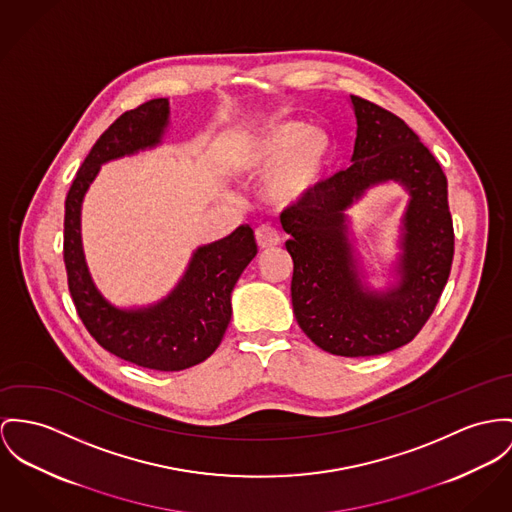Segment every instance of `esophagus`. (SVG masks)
Here are the masks:
<instances>
[{
  "label": "esophagus",
  "instance_id": "1",
  "mask_svg": "<svg viewBox=\"0 0 512 512\" xmlns=\"http://www.w3.org/2000/svg\"><path fill=\"white\" fill-rule=\"evenodd\" d=\"M255 239H257V245L261 249H271V247H276L280 243V234L273 226H261L255 232Z\"/></svg>",
  "mask_w": 512,
  "mask_h": 512
}]
</instances>
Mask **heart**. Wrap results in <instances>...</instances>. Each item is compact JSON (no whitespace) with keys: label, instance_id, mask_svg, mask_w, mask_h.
<instances>
[{"label":"heart","instance_id":"obj_1","mask_svg":"<svg viewBox=\"0 0 512 512\" xmlns=\"http://www.w3.org/2000/svg\"><path fill=\"white\" fill-rule=\"evenodd\" d=\"M327 138L300 122L276 124L269 130L245 136L236 150L237 165L249 171H265L286 163L271 187L273 197L292 200L312 183L325 156Z\"/></svg>","mask_w":512,"mask_h":512}]
</instances>
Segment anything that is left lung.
Returning <instances> with one entry per match:
<instances>
[{"instance_id": "1", "label": "left lung", "mask_w": 512, "mask_h": 512, "mask_svg": "<svg viewBox=\"0 0 512 512\" xmlns=\"http://www.w3.org/2000/svg\"><path fill=\"white\" fill-rule=\"evenodd\" d=\"M353 165L319 183L280 214L292 239V308L302 331L339 356L390 353L417 337L434 312L454 259L448 181L431 150L394 113L351 95ZM394 178L412 193L402 282L388 295L362 293L344 232L347 205L374 182Z\"/></svg>"}]
</instances>
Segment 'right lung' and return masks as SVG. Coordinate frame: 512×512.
Here are the masks:
<instances>
[{"label": "right lung", "mask_w": 512, "mask_h": 512, "mask_svg": "<svg viewBox=\"0 0 512 512\" xmlns=\"http://www.w3.org/2000/svg\"><path fill=\"white\" fill-rule=\"evenodd\" d=\"M169 117V101L152 99L126 111L99 136L66 197L64 265L68 288L89 335L111 354L136 366L177 372L206 360L218 349L232 317L230 294L257 255L249 226H239L216 243L200 247L179 286L154 308L122 312L91 282L81 237V200L101 163L156 146Z\"/></svg>", "instance_id": "add662e5"}]
</instances>
